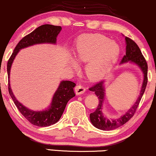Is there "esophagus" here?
I'll list each match as a JSON object with an SVG mask.
<instances>
[{
  "label": "esophagus",
  "instance_id": "esophagus-1",
  "mask_svg": "<svg viewBox=\"0 0 156 156\" xmlns=\"http://www.w3.org/2000/svg\"><path fill=\"white\" fill-rule=\"evenodd\" d=\"M85 87H84L83 85H81V84H79V85H76V87H75V89H74V91H75V93H76V95H82V94H83L84 92H85Z\"/></svg>",
  "mask_w": 156,
  "mask_h": 156
}]
</instances>
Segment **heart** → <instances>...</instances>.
<instances>
[{
  "mask_svg": "<svg viewBox=\"0 0 156 156\" xmlns=\"http://www.w3.org/2000/svg\"><path fill=\"white\" fill-rule=\"evenodd\" d=\"M120 54V48L116 42L99 34H84L78 38L74 51L77 62L87 63L84 71L87 78L98 81L110 72ZM73 58L70 66L76 69L78 65Z\"/></svg>",
  "mask_w": 156,
  "mask_h": 156,
  "instance_id": "1",
  "label": "heart"
}]
</instances>
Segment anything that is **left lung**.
I'll list each match as a JSON object with an SVG mask.
<instances>
[{"label": "left lung", "mask_w": 156, "mask_h": 156, "mask_svg": "<svg viewBox=\"0 0 156 156\" xmlns=\"http://www.w3.org/2000/svg\"><path fill=\"white\" fill-rule=\"evenodd\" d=\"M125 42H126V54L121 61L120 65L125 63H132L139 67L143 74V84H142L140 95H138L137 101L134 103V105H132V106L130 107V108L124 115L116 119H108L103 112V105L105 97V81L100 82L95 86L90 88V91L94 92L99 100V104L96 110L93 113H90V122L95 127L104 131L115 129L122 126L134 116L147 86V64L145 58L142 54L138 45L133 40L127 37H125Z\"/></svg>", "instance_id": "obj_1"}]
</instances>
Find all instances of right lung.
I'll use <instances>...</instances> for the list:
<instances>
[{
    "instance_id": "add662e5",
    "label": "right lung",
    "mask_w": 156,
    "mask_h": 156,
    "mask_svg": "<svg viewBox=\"0 0 156 156\" xmlns=\"http://www.w3.org/2000/svg\"><path fill=\"white\" fill-rule=\"evenodd\" d=\"M61 30L62 28L60 26H54L51 24L41 25L19 41L8 61L7 72L9 77V94L20 113L31 124L37 126H48L58 122L68 101L75 96L74 87L76 84L68 80L61 81L55 93L53 94L49 107L43 111H33L22 104L17 101L13 95L9 80L11 66L20 50L37 44L48 43L55 45L57 36L60 33Z\"/></svg>"
}]
</instances>
